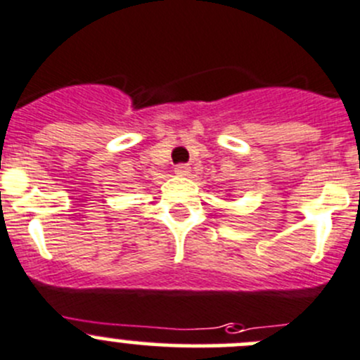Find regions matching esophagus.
I'll return each instance as SVG.
<instances>
[{"mask_svg": "<svg viewBox=\"0 0 360 360\" xmlns=\"http://www.w3.org/2000/svg\"><path fill=\"white\" fill-rule=\"evenodd\" d=\"M174 172H176L177 176H188V174H190V167H188L186 163H177Z\"/></svg>", "mask_w": 360, "mask_h": 360, "instance_id": "1", "label": "esophagus"}]
</instances>
